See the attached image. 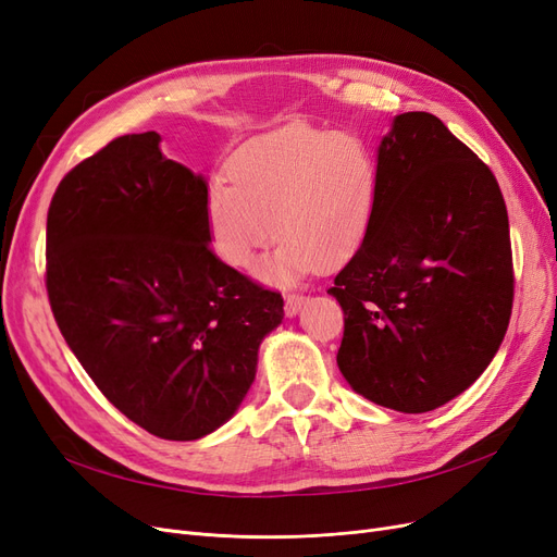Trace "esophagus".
<instances>
[{
	"label": "esophagus",
	"mask_w": 557,
	"mask_h": 557,
	"mask_svg": "<svg viewBox=\"0 0 557 557\" xmlns=\"http://www.w3.org/2000/svg\"><path fill=\"white\" fill-rule=\"evenodd\" d=\"M306 301H309V297H306V295H297V293L287 295V297H285V304H283V311H285V315H287V318L297 315V313L301 311V306H304Z\"/></svg>",
	"instance_id": "1"
}]
</instances>
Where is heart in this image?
<instances>
[{
	"label": "heart",
	"instance_id": "b5f03b06",
	"mask_svg": "<svg viewBox=\"0 0 557 557\" xmlns=\"http://www.w3.org/2000/svg\"><path fill=\"white\" fill-rule=\"evenodd\" d=\"M227 175L216 172L205 188L209 246L221 262L248 274L278 235V251L264 270L272 283L350 262L377 214L380 161L355 133L287 124L242 145Z\"/></svg>",
	"mask_w": 557,
	"mask_h": 557
}]
</instances>
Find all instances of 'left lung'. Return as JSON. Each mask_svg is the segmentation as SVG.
I'll use <instances>...</instances> for the list:
<instances>
[{
	"mask_svg": "<svg viewBox=\"0 0 557 557\" xmlns=\"http://www.w3.org/2000/svg\"><path fill=\"white\" fill-rule=\"evenodd\" d=\"M371 233L336 274L338 369L377 406L429 412L466 392L505 338L513 262L491 168L431 112H403L380 143Z\"/></svg>",
	"mask_w": 557,
	"mask_h": 557,
	"instance_id": "1",
	"label": "left lung"
}]
</instances>
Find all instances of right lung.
Instances as JSON below:
<instances>
[{
    "label": "right lung",
    "mask_w": 557,
    "mask_h": 557,
    "mask_svg": "<svg viewBox=\"0 0 557 557\" xmlns=\"http://www.w3.org/2000/svg\"><path fill=\"white\" fill-rule=\"evenodd\" d=\"M159 143L131 133L66 172L48 209L46 287L101 394L147 433L186 443L239 408L283 297L212 253L207 184Z\"/></svg>",
    "instance_id": "right-lung-1"
}]
</instances>
